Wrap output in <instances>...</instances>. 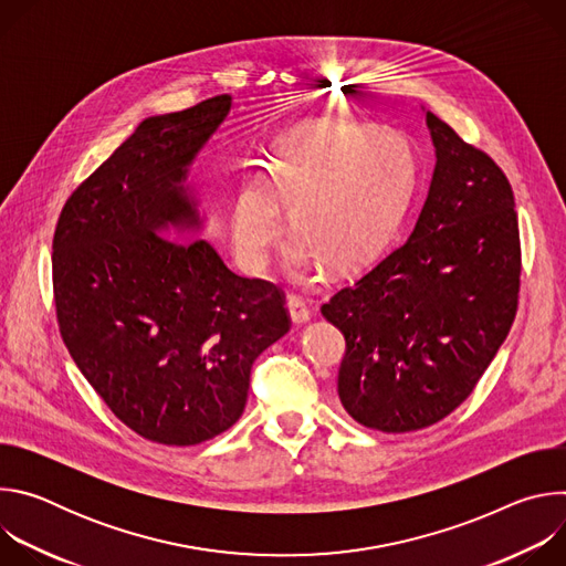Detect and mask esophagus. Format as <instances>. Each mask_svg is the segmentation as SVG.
<instances>
[{"label": "esophagus", "mask_w": 566, "mask_h": 566, "mask_svg": "<svg viewBox=\"0 0 566 566\" xmlns=\"http://www.w3.org/2000/svg\"><path fill=\"white\" fill-rule=\"evenodd\" d=\"M286 306H289V315H291V319L295 322V325H306V322L311 319V311L304 304V300H300L295 295H289Z\"/></svg>", "instance_id": "esophagus-1"}]
</instances>
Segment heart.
Wrapping results in <instances>:
<instances>
[{"label": "heart", "instance_id": "obj_1", "mask_svg": "<svg viewBox=\"0 0 566 566\" xmlns=\"http://www.w3.org/2000/svg\"><path fill=\"white\" fill-rule=\"evenodd\" d=\"M410 184L412 151L394 129L329 123L289 132L275 143L264 179H247L234 195V258L247 273H264L286 210L291 277L306 280L319 262L356 269L387 244Z\"/></svg>", "mask_w": 566, "mask_h": 566}]
</instances>
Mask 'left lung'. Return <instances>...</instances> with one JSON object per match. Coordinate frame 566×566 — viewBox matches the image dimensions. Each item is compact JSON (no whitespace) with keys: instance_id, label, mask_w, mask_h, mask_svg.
Masks as SVG:
<instances>
[{"instance_id":"8db88e82","label":"left lung","mask_w":566,"mask_h":566,"mask_svg":"<svg viewBox=\"0 0 566 566\" xmlns=\"http://www.w3.org/2000/svg\"><path fill=\"white\" fill-rule=\"evenodd\" d=\"M426 123L437 164L410 237L319 308L347 343L343 408L394 434L470 396L511 332L522 273L506 175L432 112Z\"/></svg>"}]
</instances>
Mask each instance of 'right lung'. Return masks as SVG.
Segmentation results:
<instances>
[{
	"instance_id": "add662e5",
	"label": "right lung",
	"mask_w": 566,
	"mask_h": 566,
	"mask_svg": "<svg viewBox=\"0 0 566 566\" xmlns=\"http://www.w3.org/2000/svg\"><path fill=\"white\" fill-rule=\"evenodd\" d=\"M230 107L223 94L145 118L69 197L53 237L71 358L129 430L164 446L234 426L255 358L291 327L275 284L239 277L186 237L203 226L190 166Z\"/></svg>"
}]
</instances>
